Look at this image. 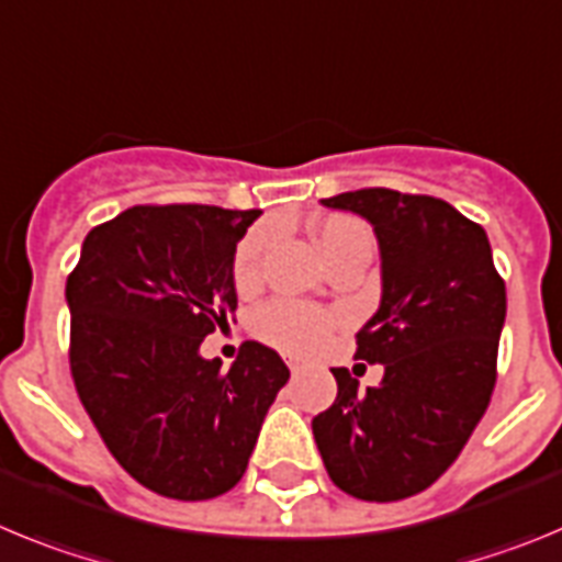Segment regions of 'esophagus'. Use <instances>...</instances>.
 Instances as JSON below:
<instances>
[{
  "label": "esophagus",
  "mask_w": 562,
  "mask_h": 562,
  "mask_svg": "<svg viewBox=\"0 0 562 562\" xmlns=\"http://www.w3.org/2000/svg\"><path fill=\"white\" fill-rule=\"evenodd\" d=\"M288 369H291V372H293V375H296V372H300V369H305V361H302V358H288Z\"/></svg>",
  "instance_id": "34e87169"
}]
</instances>
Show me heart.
Instances as JSON below:
<instances>
[{
    "label": "heart",
    "mask_w": 562,
    "mask_h": 562,
    "mask_svg": "<svg viewBox=\"0 0 562 562\" xmlns=\"http://www.w3.org/2000/svg\"><path fill=\"white\" fill-rule=\"evenodd\" d=\"M269 237V229H255L244 244L237 246L235 266H232L237 291H251L260 282L262 257H266ZM313 237H316V246L322 257H325V262L344 255V251L372 249V244H375L372 229L361 218H356V215H327V218H322L313 226ZM330 330L333 318L325 311L302 305V302L277 300L262 305L255 313L257 336L288 352L318 350L327 341Z\"/></svg>",
    "instance_id": "b5f03b06"
}]
</instances>
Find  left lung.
<instances>
[{
  "label": "left lung",
  "mask_w": 562,
  "mask_h": 562,
  "mask_svg": "<svg viewBox=\"0 0 562 562\" xmlns=\"http://www.w3.org/2000/svg\"><path fill=\"white\" fill-rule=\"evenodd\" d=\"M322 204L375 229L381 305L356 358L383 363V381L361 392L333 369L336 403L313 417V437L336 487L401 502L451 468L487 412L507 291L487 232L448 201L369 187Z\"/></svg>",
  "instance_id": "left-lung-1"
}]
</instances>
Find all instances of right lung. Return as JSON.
<instances>
[{
  "label": "right lung",
  "mask_w": 562,
  "mask_h": 562,
  "mask_svg": "<svg viewBox=\"0 0 562 562\" xmlns=\"http://www.w3.org/2000/svg\"><path fill=\"white\" fill-rule=\"evenodd\" d=\"M257 210L131 206L94 226L67 280L69 367L111 457L148 490L204 502L246 473L291 372L246 341L229 369L201 341L235 313L232 266Z\"/></svg>",
  "instance_id": "1"
}]
</instances>
